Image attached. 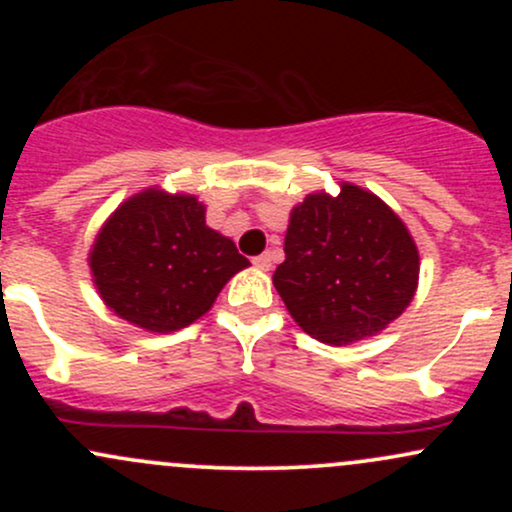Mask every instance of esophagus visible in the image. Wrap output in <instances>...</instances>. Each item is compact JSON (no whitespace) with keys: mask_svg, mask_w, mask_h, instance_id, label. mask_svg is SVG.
<instances>
[{"mask_svg":"<svg viewBox=\"0 0 512 512\" xmlns=\"http://www.w3.org/2000/svg\"><path fill=\"white\" fill-rule=\"evenodd\" d=\"M252 264H255L257 269H262V272H269V269H272V255H269V252H264V255L255 257Z\"/></svg>","mask_w":512,"mask_h":512,"instance_id":"1","label":"esophagus"}]
</instances>
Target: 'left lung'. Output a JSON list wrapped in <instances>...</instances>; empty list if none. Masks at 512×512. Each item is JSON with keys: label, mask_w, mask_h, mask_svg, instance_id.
<instances>
[{"label": "left lung", "mask_w": 512, "mask_h": 512, "mask_svg": "<svg viewBox=\"0 0 512 512\" xmlns=\"http://www.w3.org/2000/svg\"><path fill=\"white\" fill-rule=\"evenodd\" d=\"M286 260L272 276L305 334L344 346L375 337L409 308L419 286V248L373 192L339 182L291 209Z\"/></svg>", "instance_id": "obj_1"}]
</instances>
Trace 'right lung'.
Wrapping results in <instances>:
<instances>
[{"instance_id": "right-lung-1", "label": "right lung", "mask_w": 512, "mask_h": 512, "mask_svg": "<svg viewBox=\"0 0 512 512\" xmlns=\"http://www.w3.org/2000/svg\"><path fill=\"white\" fill-rule=\"evenodd\" d=\"M103 303L129 325L168 334L192 325L250 262L207 226L195 195L137 192L103 223L88 252Z\"/></svg>"}]
</instances>
